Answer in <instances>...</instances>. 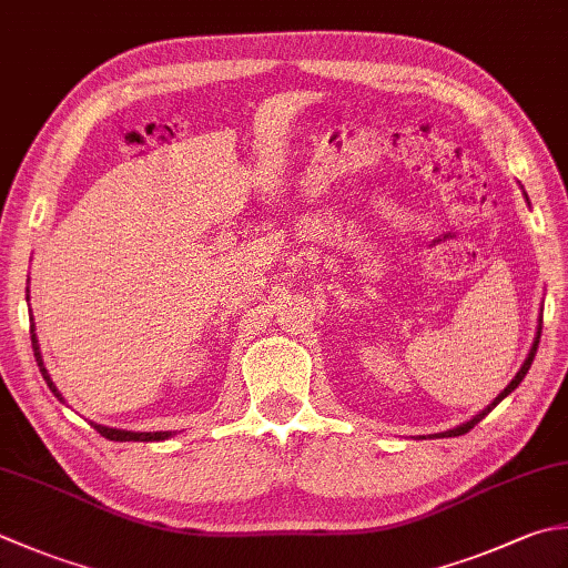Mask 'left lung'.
I'll use <instances>...</instances> for the list:
<instances>
[{
  "mask_svg": "<svg viewBox=\"0 0 568 568\" xmlns=\"http://www.w3.org/2000/svg\"><path fill=\"white\" fill-rule=\"evenodd\" d=\"M539 337H541V320H539V327H537V337H535V344H531V349H529V354H527V359H525V364H521V369L517 372V376H515V379L513 382H509L507 386H505V392L503 394H497V398H495V402L490 404V406H487V408H483L480 410V414H477V416H473L470 420H465V424L463 426H455L453 430H446V433H438V436H433V438H455V436H463V433H468L470 428H475L477 424H480V420L487 416V414H490V410L499 404V402H503V398L505 396H509V394H513L515 392V388L521 384V379H525V376H527V372H529V366H531V362H535V354H537V347H539Z\"/></svg>",
  "mask_w": 568,
  "mask_h": 568,
  "instance_id": "8db88e82",
  "label": "left lung"
}]
</instances>
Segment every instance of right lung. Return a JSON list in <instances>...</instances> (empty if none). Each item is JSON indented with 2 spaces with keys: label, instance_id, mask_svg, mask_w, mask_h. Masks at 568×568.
Returning <instances> with one entry per match:
<instances>
[{
  "label": "right lung",
  "instance_id": "add662e5",
  "mask_svg": "<svg viewBox=\"0 0 568 568\" xmlns=\"http://www.w3.org/2000/svg\"><path fill=\"white\" fill-rule=\"evenodd\" d=\"M29 293V291H27ZM29 300V297H27ZM31 313V310H29ZM31 322V349H33V357H37V364H39V372L43 376V382H47V386L53 392V396L59 398V402H63V396L59 394V388H55V384L51 382V376L47 372V366H43V359H41V349H39V339H37V332H33V315L29 317ZM100 436L108 438V440H164L174 436L172 430H158V433H135V430H120V428H108V426H100V424H91Z\"/></svg>",
  "mask_w": 568,
  "mask_h": 568
}]
</instances>
